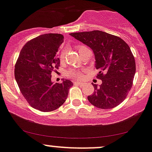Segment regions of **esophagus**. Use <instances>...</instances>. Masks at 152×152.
Wrapping results in <instances>:
<instances>
[{"instance_id":"34e87169","label":"esophagus","mask_w":152,"mask_h":152,"mask_svg":"<svg viewBox=\"0 0 152 152\" xmlns=\"http://www.w3.org/2000/svg\"><path fill=\"white\" fill-rule=\"evenodd\" d=\"M75 84L78 85V86H82L83 83H80V82H77V81H75Z\"/></svg>"}]
</instances>
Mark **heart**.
Here are the masks:
<instances>
[{"mask_svg": "<svg viewBox=\"0 0 152 152\" xmlns=\"http://www.w3.org/2000/svg\"><path fill=\"white\" fill-rule=\"evenodd\" d=\"M76 48L80 53L81 50L87 48V47L85 46V45H77ZM64 55H65V52L63 51L62 53H61V56H60V58H61V60L64 59ZM83 72V69H70V70H68L67 72H66V75H67L68 77H69L71 78H73V79L79 80L82 77Z\"/></svg>", "mask_w": 152, "mask_h": 152, "instance_id": "obj_1", "label": "heart"}]
</instances>
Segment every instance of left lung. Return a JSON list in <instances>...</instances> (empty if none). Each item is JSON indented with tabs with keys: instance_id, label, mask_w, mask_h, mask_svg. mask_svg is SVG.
<instances>
[{
	"instance_id": "left-lung-1",
	"label": "left lung",
	"mask_w": 152,
	"mask_h": 152,
	"mask_svg": "<svg viewBox=\"0 0 152 152\" xmlns=\"http://www.w3.org/2000/svg\"><path fill=\"white\" fill-rule=\"evenodd\" d=\"M71 36L93 50L99 86L92 85L94 92L88 96L91 104L103 109H112L120 104L133 86L135 61L129 45L120 37L102 32H74Z\"/></svg>"
}]
</instances>
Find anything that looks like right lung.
I'll use <instances>...</instances> for the list:
<instances>
[{"label":"right lung","instance_id":"right-lung-1","mask_svg":"<svg viewBox=\"0 0 152 152\" xmlns=\"http://www.w3.org/2000/svg\"><path fill=\"white\" fill-rule=\"evenodd\" d=\"M61 34H44L27 42L21 50L15 64L14 75L24 99L41 112L56 110L66 101L73 83L69 80L53 84L51 72L58 69Z\"/></svg>","mask_w":152,"mask_h":152}]
</instances>
